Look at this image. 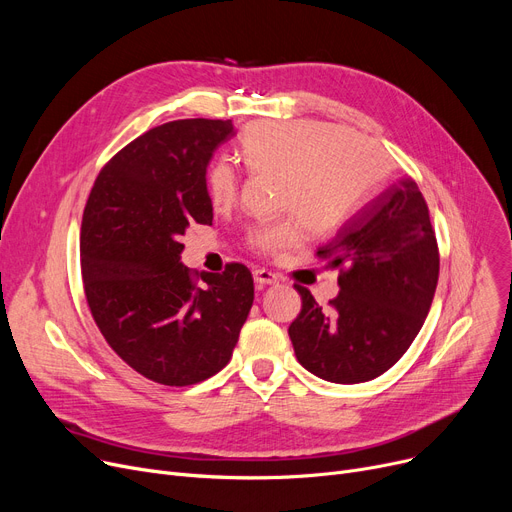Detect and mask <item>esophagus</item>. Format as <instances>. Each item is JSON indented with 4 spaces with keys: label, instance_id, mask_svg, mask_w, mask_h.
<instances>
[{
    "label": "esophagus",
    "instance_id": "obj_1",
    "mask_svg": "<svg viewBox=\"0 0 512 512\" xmlns=\"http://www.w3.org/2000/svg\"><path fill=\"white\" fill-rule=\"evenodd\" d=\"M253 278H255V282L259 286H270V284H278L280 282V276L270 272V270H255Z\"/></svg>",
    "mask_w": 512,
    "mask_h": 512
}]
</instances>
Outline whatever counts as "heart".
I'll list each match as a JSON object with an SVG mask.
<instances>
[{"label": "heart", "mask_w": 512, "mask_h": 512, "mask_svg": "<svg viewBox=\"0 0 512 512\" xmlns=\"http://www.w3.org/2000/svg\"><path fill=\"white\" fill-rule=\"evenodd\" d=\"M240 159L255 174H276V205L300 215L313 232L344 222L384 166L378 149L361 134L317 120H278L251 126L240 141ZM240 176L220 159L207 172L213 207H230ZM301 238L296 215L259 222L249 230V245L265 255H280Z\"/></svg>", "instance_id": "obj_1"}]
</instances>
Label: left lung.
Instances as JSON below:
<instances>
[{"label": "left lung", "mask_w": 512, "mask_h": 512, "mask_svg": "<svg viewBox=\"0 0 512 512\" xmlns=\"http://www.w3.org/2000/svg\"><path fill=\"white\" fill-rule=\"evenodd\" d=\"M319 259L340 267L338 297L319 307L301 294L288 328L299 363L334 384H361L388 371L419 334L440 274L436 232L417 182L398 184L348 220Z\"/></svg>", "instance_id": "1"}]
</instances>
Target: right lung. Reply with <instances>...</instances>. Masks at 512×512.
Masks as SVG:
<instances>
[{"label": "right lung", "instance_id": "add662e5", "mask_svg": "<svg viewBox=\"0 0 512 512\" xmlns=\"http://www.w3.org/2000/svg\"><path fill=\"white\" fill-rule=\"evenodd\" d=\"M234 137L232 120H174L147 130L99 172L80 226V270L105 342L164 386H193L224 369L253 305L247 265L195 274L180 236L209 224L207 166Z\"/></svg>", "mask_w": 512, "mask_h": 512}]
</instances>
